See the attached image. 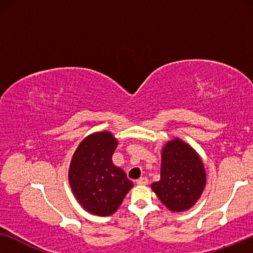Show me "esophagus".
Instances as JSON below:
<instances>
[{
	"label": "esophagus",
	"mask_w": 253,
	"mask_h": 253,
	"mask_svg": "<svg viewBox=\"0 0 253 253\" xmlns=\"http://www.w3.org/2000/svg\"><path fill=\"white\" fill-rule=\"evenodd\" d=\"M136 183L138 185H146L148 183V179L146 177H140L139 179H137Z\"/></svg>",
	"instance_id": "esophagus-1"
}]
</instances>
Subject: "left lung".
Wrapping results in <instances>:
<instances>
[{
  "label": "left lung",
  "instance_id": "1",
  "mask_svg": "<svg viewBox=\"0 0 253 253\" xmlns=\"http://www.w3.org/2000/svg\"><path fill=\"white\" fill-rule=\"evenodd\" d=\"M206 185L202 159L191 146L175 138L162 148L161 178L151 188L161 203L172 212L195 205Z\"/></svg>",
  "mask_w": 253,
  "mask_h": 253
}]
</instances>
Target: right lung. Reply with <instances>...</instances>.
I'll return each mask as SVG.
<instances>
[{
	"mask_svg": "<svg viewBox=\"0 0 253 253\" xmlns=\"http://www.w3.org/2000/svg\"><path fill=\"white\" fill-rule=\"evenodd\" d=\"M117 140L108 131L89 134L79 144L69 168V182L79 204L94 215H112L133 183L113 164Z\"/></svg>",
	"mask_w": 253,
	"mask_h": 253,
	"instance_id": "1",
	"label": "right lung"
}]
</instances>
